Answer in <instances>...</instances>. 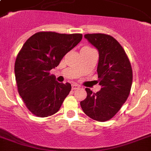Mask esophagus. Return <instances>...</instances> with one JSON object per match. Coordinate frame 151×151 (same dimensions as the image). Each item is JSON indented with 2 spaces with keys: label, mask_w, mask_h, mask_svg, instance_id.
<instances>
[{
  "label": "esophagus",
  "mask_w": 151,
  "mask_h": 151,
  "mask_svg": "<svg viewBox=\"0 0 151 151\" xmlns=\"http://www.w3.org/2000/svg\"><path fill=\"white\" fill-rule=\"evenodd\" d=\"M81 86L79 85H78V84H72V89L73 90H75L77 89V88H79Z\"/></svg>",
  "instance_id": "1"
}]
</instances>
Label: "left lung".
Wrapping results in <instances>:
<instances>
[{
    "label": "left lung",
    "instance_id": "1",
    "mask_svg": "<svg viewBox=\"0 0 151 151\" xmlns=\"http://www.w3.org/2000/svg\"><path fill=\"white\" fill-rule=\"evenodd\" d=\"M85 38L99 52L97 73L100 91L86 88L87 97L81 102L86 115L106 122L117 114L129 97L132 70L126 53L117 41L104 34H85Z\"/></svg>",
    "mask_w": 151,
    "mask_h": 151
}]
</instances>
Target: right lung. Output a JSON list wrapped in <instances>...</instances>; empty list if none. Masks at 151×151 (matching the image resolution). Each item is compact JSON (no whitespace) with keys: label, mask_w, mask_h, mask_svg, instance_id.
Here are the masks:
<instances>
[{"label":"right lung","mask_w":151,"mask_h":151,"mask_svg":"<svg viewBox=\"0 0 151 151\" xmlns=\"http://www.w3.org/2000/svg\"><path fill=\"white\" fill-rule=\"evenodd\" d=\"M82 39L81 34L39 32L22 46L15 63L18 92L27 107L37 117L54 114L71 90L70 83H59L50 70Z\"/></svg>","instance_id":"right-lung-1"}]
</instances>
